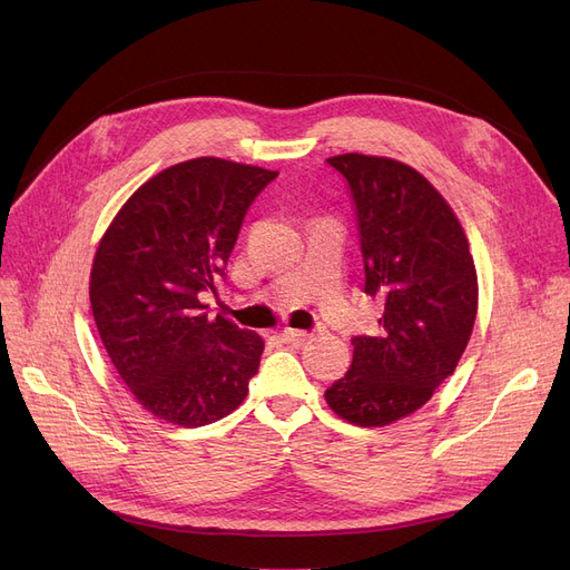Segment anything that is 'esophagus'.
Returning <instances> with one entry per match:
<instances>
[{
  "label": "esophagus",
  "mask_w": 570,
  "mask_h": 570,
  "mask_svg": "<svg viewBox=\"0 0 570 570\" xmlns=\"http://www.w3.org/2000/svg\"><path fill=\"white\" fill-rule=\"evenodd\" d=\"M282 337L288 344H303V342H307L312 337V333H307V331H293V327H286V331L282 333Z\"/></svg>",
  "instance_id": "obj_1"
}]
</instances>
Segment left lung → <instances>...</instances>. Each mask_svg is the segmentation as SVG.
Segmentation results:
<instances>
[{"label":"left lung","mask_w":570,"mask_h":570,"mask_svg":"<svg viewBox=\"0 0 570 570\" xmlns=\"http://www.w3.org/2000/svg\"><path fill=\"white\" fill-rule=\"evenodd\" d=\"M355 205L365 293L383 301L376 335H357L348 372L325 391L344 421L383 428L421 409L469 344L478 277L451 205L415 168L367 155L327 159Z\"/></svg>","instance_id":"1"}]
</instances>
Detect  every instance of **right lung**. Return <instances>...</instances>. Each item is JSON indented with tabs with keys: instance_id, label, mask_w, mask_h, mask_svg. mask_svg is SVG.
<instances>
[{
	"instance_id": "obj_1",
	"label": "right lung",
	"mask_w": 570,
	"mask_h": 570,
	"mask_svg": "<svg viewBox=\"0 0 570 570\" xmlns=\"http://www.w3.org/2000/svg\"><path fill=\"white\" fill-rule=\"evenodd\" d=\"M277 170L198 157L138 187L104 233L89 275L101 342L138 404L203 428L233 413L258 372L263 340L207 316L254 198Z\"/></svg>"
}]
</instances>
